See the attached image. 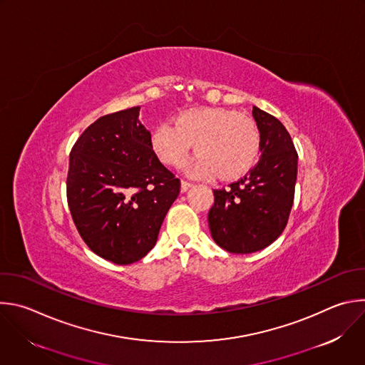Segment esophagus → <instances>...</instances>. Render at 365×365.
<instances>
[{
  "label": "esophagus",
  "instance_id": "1",
  "mask_svg": "<svg viewBox=\"0 0 365 365\" xmlns=\"http://www.w3.org/2000/svg\"><path fill=\"white\" fill-rule=\"evenodd\" d=\"M192 186H193V183H190V182H187V180H182V183H180V190H182V192H186V190H189Z\"/></svg>",
  "mask_w": 365,
  "mask_h": 365
}]
</instances>
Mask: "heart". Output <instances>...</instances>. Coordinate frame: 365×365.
I'll return each instance as SVG.
<instances>
[{"instance_id":"obj_1","label":"heart","mask_w":365,"mask_h":365,"mask_svg":"<svg viewBox=\"0 0 365 365\" xmlns=\"http://www.w3.org/2000/svg\"><path fill=\"white\" fill-rule=\"evenodd\" d=\"M195 145L199 155L187 163L192 175L236 180L258 162L261 133L252 118L220 107L186 110L176 123L163 121L152 133L155 153L169 166L180 163Z\"/></svg>"}]
</instances>
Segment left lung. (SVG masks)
<instances>
[{"mask_svg":"<svg viewBox=\"0 0 365 365\" xmlns=\"http://www.w3.org/2000/svg\"><path fill=\"white\" fill-rule=\"evenodd\" d=\"M261 159L229 187L213 190L207 222L213 240L230 254H252L284 232L295 195L298 153L281 121L254 106Z\"/></svg>","mask_w":365,"mask_h":365,"instance_id":"obj_1","label":"left lung"}]
</instances>
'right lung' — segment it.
I'll return each mask as SVG.
<instances>
[{"label": "right lung", "instance_id": "obj_1", "mask_svg": "<svg viewBox=\"0 0 365 365\" xmlns=\"http://www.w3.org/2000/svg\"><path fill=\"white\" fill-rule=\"evenodd\" d=\"M139 110L97 118L70 153L67 202L74 225L96 255L117 265L148 255L180 192V180L153 152Z\"/></svg>", "mask_w": 365, "mask_h": 365}]
</instances>
